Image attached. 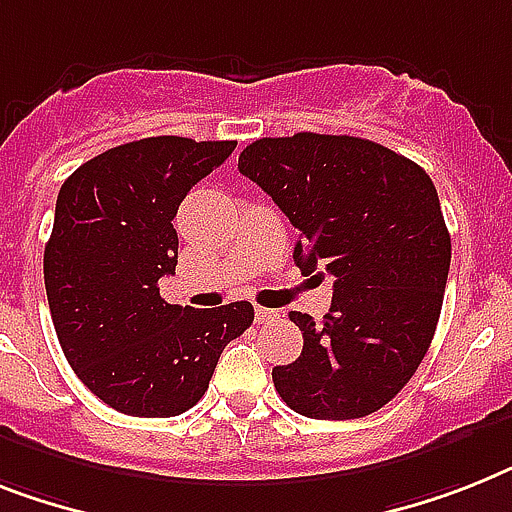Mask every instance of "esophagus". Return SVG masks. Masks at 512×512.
Listing matches in <instances>:
<instances>
[{
  "label": "esophagus",
  "mask_w": 512,
  "mask_h": 512,
  "mask_svg": "<svg viewBox=\"0 0 512 512\" xmlns=\"http://www.w3.org/2000/svg\"><path fill=\"white\" fill-rule=\"evenodd\" d=\"M274 319H280V314H277V311H272V308H264V306H256V322L269 324V322H274Z\"/></svg>",
  "instance_id": "1"
}]
</instances>
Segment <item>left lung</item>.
<instances>
[{
	"label": "left lung",
	"instance_id": "8db88e82",
	"mask_svg": "<svg viewBox=\"0 0 512 512\" xmlns=\"http://www.w3.org/2000/svg\"><path fill=\"white\" fill-rule=\"evenodd\" d=\"M238 170L298 227L301 272L335 277L322 322L290 311L303 350L272 369L280 398L327 421L379 411L424 361L445 298L450 232L432 177L374 141L319 133L259 138Z\"/></svg>",
	"mask_w": 512,
	"mask_h": 512
}]
</instances>
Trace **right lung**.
<instances>
[{"label": "right lung", "instance_id": "1", "mask_svg": "<svg viewBox=\"0 0 512 512\" xmlns=\"http://www.w3.org/2000/svg\"><path fill=\"white\" fill-rule=\"evenodd\" d=\"M235 146L141 138L80 164L59 188L44 251L49 311L67 363L114 411L185 413L204 398L227 342L251 327L248 301L183 308L159 295L177 266V206Z\"/></svg>", "mask_w": 512, "mask_h": 512}]
</instances>
